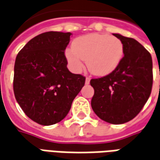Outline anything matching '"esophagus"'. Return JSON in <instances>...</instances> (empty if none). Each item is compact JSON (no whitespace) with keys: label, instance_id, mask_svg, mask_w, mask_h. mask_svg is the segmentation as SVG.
Wrapping results in <instances>:
<instances>
[{"label":"esophagus","instance_id":"obj_1","mask_svg":"<svg viewBox=\"0 0 160 160\" xmlns=\"http://www.w3.org/2000/svg\"><path fill=\"white\" fill-rule=\"evenodd\" d=\"M90 77H87V78H86V85H88V84L90 83Z\"/></svg>","mask_w":160,"mask_h":160}]
</instances>
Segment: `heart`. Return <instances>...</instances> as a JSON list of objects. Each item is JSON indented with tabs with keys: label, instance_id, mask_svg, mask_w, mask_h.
I'll use <instances>...</instances> for the list:
<instances>
[{
	"label": "heart",
	"instance_id": "obj_1",
	"mask_svg": "<svg viewBox=\"0 0 160 160\" xmlns=\"http://www.w3.org/2000/svg\"><path fill=\"white\" fill-rule=\"evenodd\" d=\"M73 49L66 50V57L71 68L79 72L83 68V61L88 69L97 76L113 72L122 62L124 47L118 38L108 34H88L73 40Z\"/></svg>",
	"mask_w": 160,
	"mask_h": 160
}]
</instances>
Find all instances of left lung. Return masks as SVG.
<instances>
[{
  "label": "left lung",
  "mask_w": 160,
  "mask_h": 160,
  "mask_svg": "<svg viewBox=\"0 0 160 160\" xmlns=\"http://www.w3.org/2000/svg\"><path fill=\"white\" fill-rule=\"evenodd\" d=\"M113 35L122 42L124 56L113 72L91 80L94 89L91 104L100 119L122 124L139 114L151 94L152 61L138 41L118 33Z\"/></svg>",
  "instance_id": "left-lung-1"
}]
</instances>
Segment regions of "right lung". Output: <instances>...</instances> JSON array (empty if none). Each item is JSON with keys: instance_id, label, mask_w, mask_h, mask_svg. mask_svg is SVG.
<instances>
[{"instance_id": "obj_1", "label": "right lung", "mask_w": 160, "mask_h": 160, "mask_svg": "<svg viewBox=\"0 0 160 160\" xmlns=\"http://www.w3.org/2000/svg\"><path fill=\"white\" fill-rule=\"evenodd\" d=\"M71 32H48L31 39L17 55L13 92L25 114L49 126L64 119L86 78L68 69L64 54Z\"/></svg>"}]
</instances>
